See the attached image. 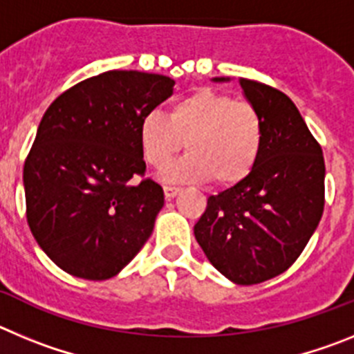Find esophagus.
Segmentation results:
<instances>
[{
  "mask_svg": "<svg viewBox=\"0 0 354 354\" xmlns=\"http://www.w3.org/2000/svg\"><path fill=\"white\" fill-rule=\"evenodd\" d=\"M180 193V187H175V186H165V196L167 200H171L174 196H177Z\"/></svg>",
  "mask_w": 354,
  "mask_h": 354,
  "instance_id": "34e87169",
  "label": "esophagus"
}]
</instances>
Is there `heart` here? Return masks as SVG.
I'll list each match as a JSON object with an SVG mask.
<instances>
[{
    "label": "heart",
    "instance_id": "obj_1",
    "mask_svg": "<svg viewBox=\"0 0 354 354\" xmlns=\"http://www.w3.org/2000/svg\"><path fill=\"white\" fill-rule=\"evenodd\" d=\"M264 138V118L255 106L212 90L175 101L168 117L152 111L140 122V143L152 167H167L186 142L189 154L165 171L171 183L239 184L257 167Z\"/></svg>",
    "mask_w": 354,
    "mask_h": 354
}]
</instances>
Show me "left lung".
<instances>
[{"label": "left lung", "mask_w": 354, "mask_h": 354, "mask_svg": "<svg viewBox=\"0 0 354 354\" xmlns=\"http://www.w3.org/2000/svg\"><path fill=\"white\" fill-rule=\"evenodd\" d=\"M239 84L264 118L262 154L245 180L209 196L193 230L216 270L253 286L289 270L315 232L326 170L323 150L286 93L245 77Z\"/></svg>", "instance_id": "left-lung-1"}]
</instances>
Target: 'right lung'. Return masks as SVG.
I'll return each instance as SVG.
<instances>
[{
	"label": "right lung",
	"instance_id": "right-lung-1",
	"mask_svg": "<svg viewBox=\"0 0 354 354\" xmlns=\"http://www.w3.org/2000/svg\"><path fill=\"white\" fill-rule=\"evenodd\" d=\"M161 74L108 71L44 113L24 162L30 230L58 268L84 280L120 273L154 230L165 193L145 174L140 122L174 93Z\"/></svg>",
	"mask_w": 354,
	"mask_h": 354
}]
</instances>
